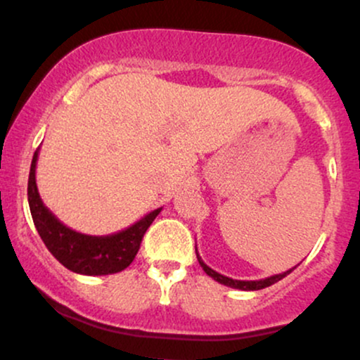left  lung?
Returning <instances> with one entry per match:
<instances>
[{
    "label": "left lung",
    "instance_id": "obj_1",
    "mask_svg": "<svg viewBox=\"0 0 360 360\" xmlns=\"http://www.w3.org/2000/svg\"><path fill=\"white\" fill-rule=\"evenodd\" d=\"M196 257H198V262H200V266L203 267V271L210 276V278H213L214 281H218V283L223 284V286H229V288H233V289H242V291H257V289H264V288H267V286H272V284L278 283V281H281L283 278H286L288 274H291V272L296 269V266H295V267H292V269L283 272V274H274V276H271V278H266V279L240 281V279L226 278V276H223V274H220V272L213 271L212 267L206 266V264L203 262V259H201L200 254H198V249H196Z\"/></svg>",
    "mask_w": 360,
    "mask_h": 360
}]
</instances>
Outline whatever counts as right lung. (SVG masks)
<instances>
[{
	"mask_svg": "<svg viewBox=\"0 0 360 360\" xmlns=\"http://www.w3.org/2000/svg\"><path fill=\"white\" fill-rule=\"evenodd\" d=\"M39 148L28 176V205L35 229L45 247L64 267L84 276H106L127 269L134 262L143 235L162 208L147 213L142 220L111 235H86L69 229L44 205L37 189L35 169Z\"/></svg>",
	"mask_w": 360,
	"mask_h": 360,
	"instance_id": "add662e5",
	"label": "right lung"
}]
</instances>
